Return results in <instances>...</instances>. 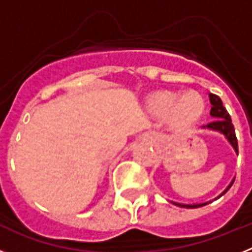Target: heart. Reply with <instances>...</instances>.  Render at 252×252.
Returning a JSON list of instances; mask_svg holds the SVG:
<instances>
[{
  "instance_id": "heart-1",
  "label": "heart",
  "mask_w": 252,
  "mask_h": 252,
  "mask_svg": "<svg viewBox=\"0 0 252 252\" xmlns=\"http://www.w3.org/2000/svg\"><path fill=\"white\" fill-rule=\"evenodd\" d=\"M148 106L155 115H168V121L174 127H188L204 112V101L195 92L180 95L170 91H160L149 97Z\"/></svg>"
}]
</instances>
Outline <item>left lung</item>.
Here are the masks:
<instances>
[{"label":"left lung","instance_id":"8db88e82","mask_svg":"<svg viewBox=\"0 0 252 252\" xmlns=\"http://www.w3.org/2000/svg\"><path fill=\"white\" fill-rule=\"evenodd\" d=\"M209 101H211V104H212V108H211V116H212L213 121L209 122L207 126H203V128H209V130L213 131H220L221 133H223L226 139L228 140L232 148L235 149V151L239 154V145H237V137H236L235 133V127L232 125V120H231L230 113L227 112V110L223 107V103H222L221 98L218 95L213 94V93H209ZM233 182L232 180L230 183V186L224 189L221 194L218 195L217 198L222 197L224 193L228 190V189L232 187ZM175 206L178 207H183V208H198V207H203L206 206L207 203H197V204H183V203H177V202H173Z\"/></svg>","mask_w":252,"mask_h":252}]
</instances>
